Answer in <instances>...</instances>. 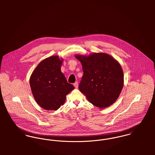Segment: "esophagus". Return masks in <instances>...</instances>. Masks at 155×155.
<instances>
[{
	"label": "esophagus",
	"instance_id": "esophagus-1",
	"mask_svg": "<svg viewBox=\"0 0 155 155\" xmlns=\"http://www.w3.org/2000/svg\"><path fill=\"white\" fill-rule=\"evenodd\" d=\"M74 87L76 88H78V82H76L75 83H74Z\"/></svg>",
	"mask_w": 155,
	"mask_h": 155
}]
</instances>
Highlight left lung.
Returning a JSON list of instances; mask_svg holds the SVG:
<instances>
[{
	"label": "left lung",
	"mask_w": 155,
	"mask_h": 155,
	"mask_svg": "<svg viewBox=\"0 0 155 155\" xmlns=\"http://www.w3.org/2000/svg\"><path fill=\"white\" fill-rule=\"evenodd\" d=\"M75 57L81 61L84 72L80 91L93 105L100 108L110 106L118 98L124 85L120 64L104 53Z\"/></svg>",
	"instance_id": "8db88e82"
}]
</instances>
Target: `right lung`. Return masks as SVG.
Returning <instances> with one entry per match:
<instances>
[{
	"label": "right lung",
	"mask_w": 155,
	"mask_h": 155,
	"mask_svg": "<svg viewBox=\"0 0 155 155\" xmlns=\"http://www.w3.org/2000/svg\"><path fill=\"white\" fill-rule=\"evenodd\" d=\"M63 60L52 56L41 61L30 79L32 94L37 103L48 110H57L74 86L67 82L61 71Z\"/></svg>",
	"instance_id": "right-lung-1"
}]
</instances>
